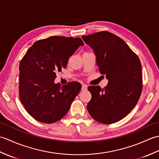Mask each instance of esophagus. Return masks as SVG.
<instances>
[{
    "instance_id": "34e87169",
    "label": "esophagus",
    "mask_w": 159,
    "mask_h": 159,
    "mask_svg": "<svg viewBox=\"0 0 159 159\" xmlns=\"http://www.w3.org/2000/svg\"><path fill=\"white\" fill-rule=\"evenodd\" d=\"M81 89H82L83 91H85V90H87V86L86 85H82V88H81Z\"/></svg>"
}]
</instances>
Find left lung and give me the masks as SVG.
I'll return each instance as SVG.
<instances>
[{
    "mask_svg": "<svg viewBox=\"0 0 159 159\" xmlns=\"http://www.w3.org/2000/svg\"><path fill=\"white\" fill-rule=\"evenodd\" d=\"M93 50L100 72L108 85L89 86L92 99L87 104L90 116L110 124L126 116L135 107L142 91L141 64L137 55L119 37L107 31L82 36Z\"/></svg>",
    "mask_w": 159,
    "mask_h": 159,
    "instance_id": "obj_1",
    "label": "left lung"
}]
</instances>
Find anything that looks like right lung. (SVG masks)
Returning <instances> with one entry per match:
<instances>
[{
  "label": "right lung",
  "instance_id": "obj_1",
  "mask_svg": "<svg viewBox=\"0 0 159 159\" xmlns=\"http://www.w3.org/2000/svg\"><path fill=\"white\" fill-rule=\"evenodd\" d=\"M79 38L52 36L35 42L20 63L19 94L30 116L40 122L51 124L70 110L81 85L55 83L57 71L66 67L70 57L80 46Z\"/></svg>",
  "mask_w": 159,
  "mask_h": 159
}]
</instances>
